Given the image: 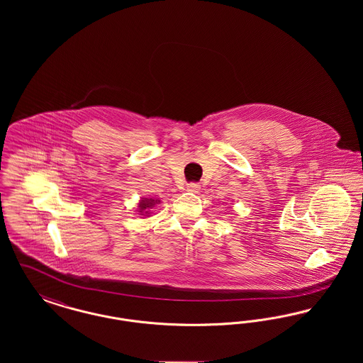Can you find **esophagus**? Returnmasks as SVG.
<instances>
[{
  "label": "esophagus",
  "instance_id": "1",
  "mask_svg": "<svg viewBox=\"0 0 363 363\" xmlns=\"http://www.w3.org/2000/svg\"><path fill=\"white\" fill-rule=\"evenodd\" d=\"M188 190H189V191H193V193H197V191L200 190V185H199V184H196V182L188 184Z\"/></svg>",
  "mask_w": 363,
  "mask_h": 363
}]
</instances>
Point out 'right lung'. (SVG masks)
Here are the masks:
<instances>
[{
	"label": "right lung",
	"mask_w": 363,
	"mask_h": 363,
	"mask_svg": "<svg viewBox=\"0 0 363 363\" xmlns=\"http://www.w3.org/2000/svg\"><path fill=\"white\" fill-rule=\"evenodd\" d=\"M159 203V200H154V199H143L141 201H140V204H138V209H140V212H143V211H145V209H150V208L154 207L155 204ZM148 211H145V213H147Z\"/></svg>",
	"instance_id": "right-lung-1"
}]
</instances>
